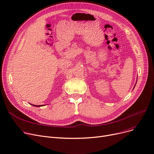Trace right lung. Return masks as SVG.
I'll list each match as a JSON object with an SVG mask.
<instances>
[{"instance_id":"add662e5","label":"right lung","mask_w":154,"mask_h":154,"mask_svg":"<svg viewBox=\"0 0 154 154\" xmlns=\"http://www.w3.org/2000/svg\"><path fill=\"white\" fill-rule=\"evenodd\" d=\"M31 105H32V104H31ZM32 106H35V107H41V106H42V105H40V106H36V105H32ZM43 106H44V105H43Z\"/></svg>"}]
</instances>
